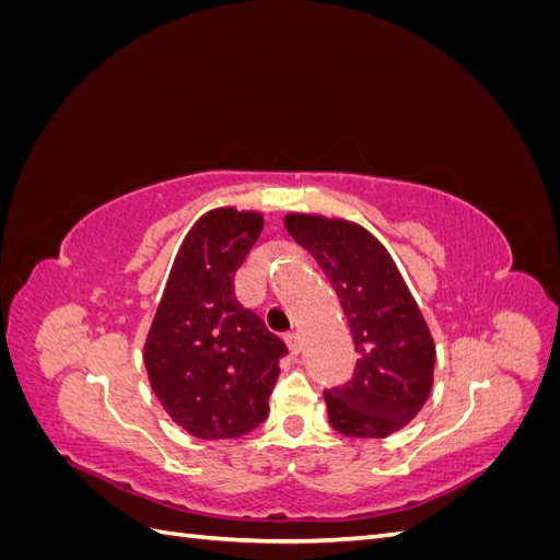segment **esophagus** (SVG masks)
Returning a JSON list of instances; mask_svg holds the SVG:
<instances>
[{
  "label": "esophagus",
  "instance_id": "obj_1",
  "mask_svg": "<svg viewBox=\"0 0 560 560\" xmlns=\"http://www.w3.org/2000/svg\"><path fill=\"white\" fill-rule=\"evenodd\" d=\"M284 341H287V346H290V350H292L294 354H299V352L303 350V336H301L299 331L284 334Z\"/></svg>",
  "mask_w": 560,
  "mask_h": 560
}]
</instances>
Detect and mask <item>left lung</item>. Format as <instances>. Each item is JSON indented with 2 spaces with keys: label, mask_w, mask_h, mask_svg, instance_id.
I'll return each instance as SVG.
<instances>
[{
  "label": "left lung",
  "mask_w": 560,
  "mask_h": 560,
  "mask_svg": "<svg viewBox=\"0 0 560 560\" xmlns=\"http://www.w3.org/2000/svg\"><path fill=\"white\" fill-rule=\"evenodd\" d=\"M284 226L325 270L360 354L352 378L325 389L334 430L362 439L401 430L430 397L434 343L395 261L369 231L341 219L290 214Z\"/></svg>",
  "instance_id": "8db88e82"
}]
</instances>
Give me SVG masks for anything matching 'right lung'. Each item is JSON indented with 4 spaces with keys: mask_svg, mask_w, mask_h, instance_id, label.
<instances>
[{
    "mask_svg": "<svg viewBox=\"0 0 560 560\" xmlns=\"http://www.w3.org/2000/svg\"><path fill=\"white\" fill-rule=\"evenodd\" d=\"M264 219L233 208L200 217L177 254L144 346L163 409L198 439L259 428L287 354L280 336L235 299L233 276Z\"/></svg>",
    "mask_w": 560,
    "mask_h": 560,
    "instance_id": "1",
    "label": "right lung"
}]
</instances>
